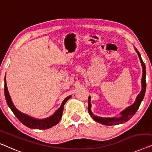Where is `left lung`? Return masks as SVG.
<instances>
[{"instance_id": "1", "label": "left lung", "mask_w": 152, "mask_h": 152, "mask_svg": "<svg viewBox=\"0 0 152 152\" xmlns=\"http://www.w3.org/2000/svg\"><path fill=\"white\" fill-rule=\"evenodd\" d=\"M135 50L137 52L138 55H139L140 61L141 63L142 67V79H141V85H142V89L140 94L138 95L136 100L133 104H132L128 107H127L126 109H124L123 111L120 113L121 117H101L95 115L94 113L91 112V97L89 96L88 98V111H89V115L91 117L94 119L95 121L100 123L106 126H113V125H117V124H124L125 122L128 121L129 119H130L133 117L137 110L139 109L140 105H141V102L145 96V94L146 90V81H145V77H146V67L145 65L144 62L142 61L141 54H140L139 52L138 51L137 48H135Z\"/></svg>"}]
</instances>
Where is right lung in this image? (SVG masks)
<instances>
[{"label":"right lung","mask_w":152,"mask_h":152,"mask_svg":"<svg viewBox=\"0 0 152 152\" xmlns=\"http://www.w3.org/2000/svg\"><path fill=\"white\" fill-rule=\"evenodd\" d=\"M4 96L7 101V103L9 106V107L12 110L13 114L17 117L18 120L23 124L24 126H26L29 128L31 129H37V130H45V129L50 128L52 127L55 126L57 124L61 119L63 112V106L66 102L71 98V96L67 97L61 105L60 108L54 113V114L50 117H48L46 119H37L33 117H31L28 115H27L24 113H22L18 110L15 106L13 105V104L11 101V97L9 94L7 86L6 83V75L4 78Z\"/></svg>","instance_id":"obj_1"}]
</instances>
